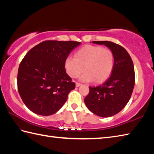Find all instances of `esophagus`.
Wrapping results in <instances>:
<instances>
[{
  "label": "esophagus",
  "mask_w": 154,
  "mask_h": 154,
  "mask_svg": "<svg viewBox=\"0 0 154 154\" xmlns=\"http://www.w3.org/2000/svg\"><path fill=\"white\" fill-rule=\"evenodd\" d=\"M75 85H76L77 87H80L81 85H82V84L79 83H76V84H75Z\"/></svg>",
  "instance_id": "1"
}]
</instances>
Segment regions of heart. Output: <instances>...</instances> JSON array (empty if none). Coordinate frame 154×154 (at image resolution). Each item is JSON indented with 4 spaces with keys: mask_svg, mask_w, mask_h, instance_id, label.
<instances>
[{
    "mask_svg": "<svg viewBox=\"0 0 154 154\" xmlns=\"http://www.w3.org/2000/svg\"><path fill=\"white\" fill-rule=\"evenodd\" d=\"M114 65L112 51L91 45L84 46L75 54V57H68L65 61V70L72 78L77 77L85 70L80 78L84 82H103L109 77Z\"/></svg>",
    "mask_w": 154,
    "mask_h": 154,
    "instance_id": "b5f03b06",
    "label": "heart"
}]
</instances>
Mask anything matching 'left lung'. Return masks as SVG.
<instances>
[{
	"label": "left lung",
	"mask_w": 154,
	"mask_h": 154,
	"mask_svg": "<svg viewBox=\"0 0 154 154\" xmlns=\"http://www.w3.org/2000/svg\"><path fill=\"white\" fill-rule=\"evenodd\" d=\"M104 45L112 51L114 65L110 76L97 87H89V93L85 98L87 107L100 117H110L122 110L131 97L135 83L133 61L123 47L109 41H94Z\"/></svg>",
	"instance_id": "obj_1"
}]
</instances>
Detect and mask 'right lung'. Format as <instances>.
<instances>
[{"label":"right lung","mask_w":154,"mask_h":154,"mask_svg":"<svg viewBox=\"0 0 154 154\" xmlns=\"http://www.w3.org/2000/svg\"><path fill=\"white\" fill-rule=\"evenodd\" d=\"M81 42L45 41L29 51L19 65L18 92L35 114L50 116L66 102L75 83L67 74L65 61Z\"/></svg>","instance_id":"1"}]
</instances>
